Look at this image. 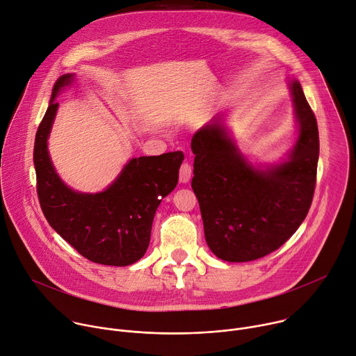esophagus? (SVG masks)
<instances>
[{
    "label": "esophagus",
    "mask_w": 356,
    "mask_h": 356,
    "mask_svg": "<svg viewBox=\"0 0 356 356\" xmlns=\"http://www.w3.org/2000/svg\"><path fill=\"white\" fill-rule=\"evenodd\" d=\"M191 175H193V169H191V165L184 162L181 166H180V170H179V180L180 183H187L190 179H191Z\"/></svg>",
    "instance_id": "esophagus-1"
}]
</instances>
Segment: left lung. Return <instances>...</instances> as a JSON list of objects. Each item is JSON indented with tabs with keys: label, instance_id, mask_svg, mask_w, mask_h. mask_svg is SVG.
Here are the masks:
<instances>
[{
	"label": "left lung",
	"instance_id": "obj_1",
	"mask_svg": "<svg viewBox=\"0 0 356 356\" xmlns=\"http://www.w3.org/2000/svg\"><path fill=\"white\" fill-rule=\"evenodd\" d=\"M298 138L289 159L266 170L245 161L214 117L191 139L193 191L209 248L222 261L249 262L279 249L306 218L317 179L316 115L298 81L290 83Z\"/></svg>",
	"mask_w": 356,
	"mask_h": 356
}]
</instances>
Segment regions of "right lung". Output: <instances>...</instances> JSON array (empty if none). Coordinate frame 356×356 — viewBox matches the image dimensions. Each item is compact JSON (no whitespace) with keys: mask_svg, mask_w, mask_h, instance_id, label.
Listing matches in <instances>:
<instances>
[{"mask_svg":"<svg viewBox=\"0 0 356 356\" xmlns=\"http://www.w3.org/2000/svg\"><path fill=\"white\" fill-rule=\"evenodd\" d=\"M72 80L73 74H63L55 83L35 138L33 163L40 209L50 227L86 259L128 266L145 255L155 213L162 198L176 187L184 158L181 152L134 158L104 191L86 194L69 188L49 158L47 138L59 107L55 98Z\"/></svg>","mask_w":356,"mask_h":356,"instance_id":"add662e5","label":"right lung"}]
</instances>
